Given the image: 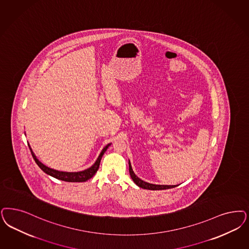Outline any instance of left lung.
I'll return each mask as SVG.
<instances>
[{
	"label": "left lung",
	"instance_id": "1",
	"mask_svg": "<svg viewBox=\"0 0 249 249\" xmlns=\"http://www.w3.org/2000/svg\"><path fill=\"white\" fill-rule=\"evenodd\" d=\"M129 169L130 178H132V180L137 185L138 187H140L142 189H150V190H162V189H173V188L177 187V185H172V186H170V185L169 186L168 185H155V184H150V183H147L145 181L142 180L134 174L129 160Z\"/></svg>",
	"mask_w": 249,
	"mask_h": 249
}]
</instances>
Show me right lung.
<instances>
[{"label": "right lung", "mask_w": 249, "mask_h": 249, "mask_svg": "<svg viewBox=\"0 0 249 249\" xmlns=\"http://www.w3.org/2000/svg\"><path fill=\"white\" fill-rule=\"evenodd\" d=\"M110 144H111V143H108L107 145H106V147L102 150V152L100 153L98 158L96 159L95 163H94L91 167L87 168V169L84 170V171L80 172L58 171V170L50 168V167L46 166L45 164L41 163L40 161H38V159H37L36 156L35 155L30 145L28 146H29L31 155H32L33 158H34L35 162L40 167V169H41L42 171L45 172L46 174L52 176V177L57 178V179L66 181V182H86V181L88 180V179H90L91 178H93L94 176V174L98 170L99 164H100V161H101V158H102V156H103L104 154H105V152L107 150V148L110 146Z\"/></svg>", "instance_id": "right-lung-1"}]
</instances>
